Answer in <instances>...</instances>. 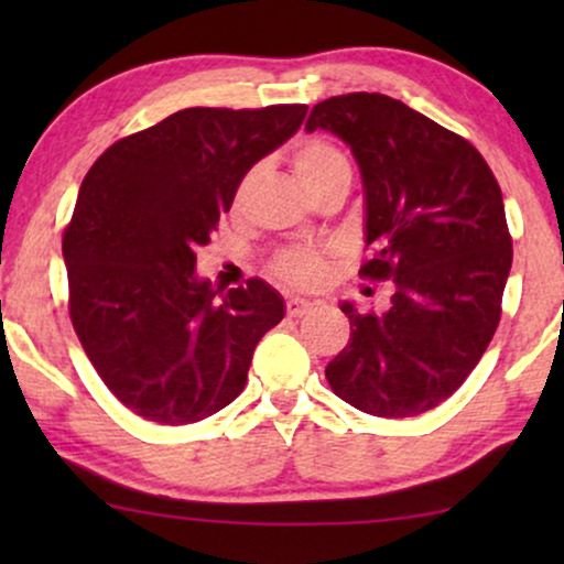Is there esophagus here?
I'll use <instances>...</instances> for the list:
<instances>
[{
	"mask_svg": "<svg viewBox=\"0 0 564 564\" xmlns=\"http://www.w3.org/2000/svg\"><path fill=\"white\" fill-rule=\"evenodd\" d=\"M313 305H315L313 300H305V297L292 295V297L288 300V315H290V318H300V315H305L307 311H311Z\"/></svg>",
	"mask_w": 564,
	"mask_h": 564,
	"instance_id": "34e87169",
	"label": "esophagus"
}]
</instances>
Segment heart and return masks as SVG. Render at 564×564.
<instances>
[{
	"instance_id": "heart-1",
	"label": "heart",
	"mask_w": 564,
	"mask_h": 564,
	"mask_svg": "<svg viewBox=\"0 0 564 564\" xmlns=\"http://www.w3.org/2000/svg\"><path fill=\"white\" fill-rule=\"evenodd\" d=\"M292 172H295V180L307 195H315V192L328 187V184L351 182L349 156L336 143L323 141V138H307V141L295 145V151H292ZM246 184H249V180L241 184L238 197L243 195ZM274 272L284 282L311 288V284L321 282L323 272H326V259L313 249H290L274 259Z\"/></svg>"
}]
</instances>
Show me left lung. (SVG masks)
I'll use <instances>...</instances> for the list:
<instances>
[{
    "instance_id": "left-lung-1",
    "label": "left lung",
    "mask_w": 564,
    "mask_h": 564,
    "mask_svg": "<svg viewBox=\"0 0 564 564\" xmlns=\"http://www.w3.org/2000/svg\"><path fill=\"white\" fill-rule=\"evenodd\" d=\"M349 145L365 187L367 280H392L390 307L349 315L328 361L330 390L380 419L444 403L488 349L513 249L503 195L480 151L400 99L351 91L313 107L307 133Z\"/></svg>"
}]
</instances>
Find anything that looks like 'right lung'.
I'll use <instances>...</instances> for the list:
<instances>
[{
    "instance_id": "obj_1",
    "label": "right lung",
    "mask_w": 564,
    "mask_h": 564,
    "mask_svg": "<svg viewBox=\"0 0 564 564\" xmlns=\"http://www.w3.org/2000/svg\"><path fill=\"white\" fill-rule=\"evenodd\" d=\"M305 112L189 107L120 138L84 176L64 234L68 313L97 375L145 421L184 426L234 403L284 318L264 280L223 292L195 264L246 172Z\"/></svg>"
}]
</instances>
